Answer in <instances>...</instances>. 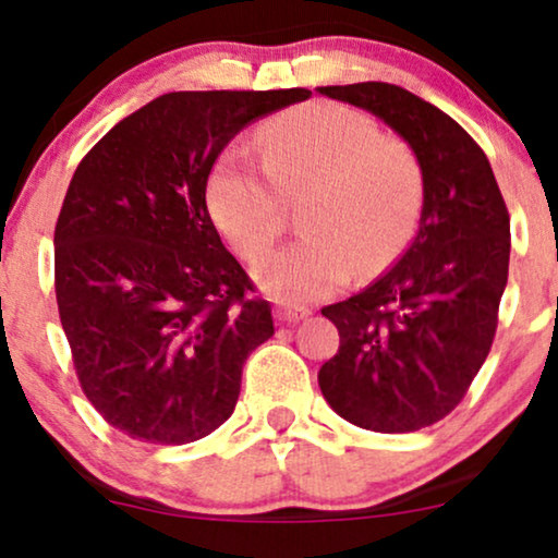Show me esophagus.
Segmentation results:
<instances>
[{"label":"esophagus","mask_w":558,"mask_h":558,"mask_svg":"<svg viewBox=\"0 0 558 558\" xmlns=\"http://www.w3.org/2000/svg\"><path fill=\"white\" fill-rule=\"evenodd\" d=\"M310 315H312V312L304 310V306H280V310H275V317H278V323H286V325H296Z\"/></svg>","instance_id":"esophagus-1"}]
</instances>
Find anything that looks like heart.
I'll return each instance as SVG.
<instances>
[{
	"label": "heart",
	"instance_id": "heart-1",
	"mask_svg": "<svg viewBox=\"0 0 558 558\" xmlns=\"http://www.w3.org/2000/svg\"><path fill=\"white\" fill-rule=\"evenodd\" d=\"M259 159L230 146L207 175V207L235 254L257 259L283 233L288 204L304 202L291 246L254 267L267 296L291 306L319 301L399 257L417 226L422 168L367 114L315 101L257 133Z\"/></svg>",
	"mask_w": 558,
	"mask_h": 558
}]
</instances>
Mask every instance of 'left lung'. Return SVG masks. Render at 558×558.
<instances>
[{
	"mask_svg": "<svg viewBox=\"0 0 558 558\" xmlns=\"http://www.w3.org/2000/svg\"><path fill=\"white\" fill-rule=\"evenodd\" d=\"M317 92L380 118L422 168L417 233L375 283L325 306L341 345L317 375L351 425L414 433L464 399L488 356L509 278V213L485 151L430 101L380 81Z\"/></svg>",
	"mask_w": 558,
	"mask_h": 558,
	"instance_id": "1",
	"label": "left lung"
}]
</instances>
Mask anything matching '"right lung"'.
<instances>
[{
  "mask_svg": "<svg viewBox=\"0 0 558 558\" xmlns=\"http://www.w3.org/2000/svg\"><path fill=\"white\" fill-rule=\"evenodd\" d=\"M304 99L162 94L81 159L54 228L57 306L83 393L128 438L191 444L233 414L275 328L209 217L207 175L235 133Z\"/></svg>",
  "mask_w": 558,
  "mask_h": 558,
  "instance_id": "right-lung-1",
  "label": "right lung"
}]
</instances>
